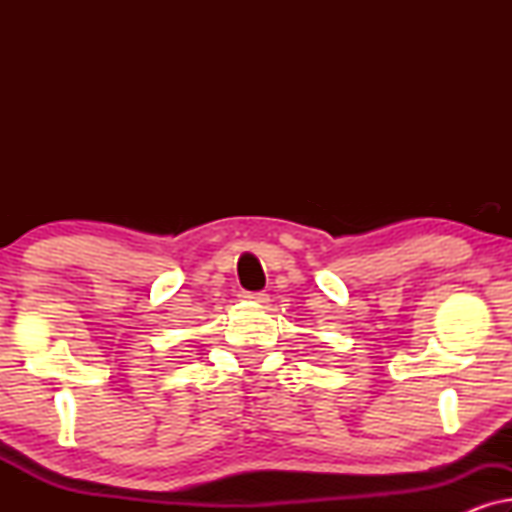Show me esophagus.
<instances>
[{
  "mask_svg": "<svg viewBox=\"0 0 512 512\" xmlns=\"http://www.w3.org/2000/svg\"><path fill=\"white\" fill-rule=\"evenodd\" d=\"M244 298L251 300V303H258V305H265V303H268V300H270L268 293H263V291H258V293H244Z\"/></svg>",
  "mask_w": 512,
  "mask_h": 512,
  "instance_id": "obj_1",
  "label": "esophagus"
}]
</instances>
